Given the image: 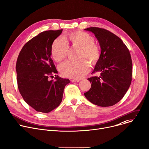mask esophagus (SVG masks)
<instances>
[{
    "label": "esophagus",
    "mask_w": 149,
    "mask_h": 149,
    "mask_svg": "<svg viewBox=\"0 0 149 149\" xmlns=\"http://www.w3.org/2000/svg\"><path fill=\"white\" fill-rule=\"evenodd\" d=\"M80 81V80H71V81L72 82V83H78Z\"/></svg>",
    "instance_id": "1"
}]
</instances>
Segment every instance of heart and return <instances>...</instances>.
I'll list each match as a JSON object with an SVG mask.
<instances>
[{
  "instance_id": "b5f03b06",
  "label": "heart",
  "mask_w": 149,
  "mask_h": 149,
  "mask_svg": "<svg viewBox=\"0 0 149 149\" xmlns=\"http://www.w3.org/2000/svg\"><path fill=\"white\" fill-rule=\"evenodd\" d=\"M66 42L62 38L54 41L51 48V54L54 60L59 62L66 58L69 47L80 48L79 57L86 58L95 65L101 57V49L95 44V39L91 35L82 31L72 32L67 36ZM91 70V64L86 59L77 62L68 61L59 66L62 76L69 78L80 79Z\"/></svg>"
}]
</instances>
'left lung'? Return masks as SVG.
I'll list each match as a JSON object with an SVG mask.
<instances>
[{
  "mask_svg": "<svg viewBox=\"0 0 149 149\" xmlns=\"http://www.w3.org/2000/svg\"><path fill=\"white\" fill-rule=\"evenodd\" d=\"M101 47V57L92 73L100 72V77L87 80L92 86L85 97L100 107L115 105L123 97L132 81V62L128 48L120 38L104 29L88 27Z\"/></svg>",
  "mask_w": 149,
  "mask_h": 149,
  "instance_id": "8db88e82",
  "label": "left lung"
}]
</instances>
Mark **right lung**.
<instances>
[{"label": "right lung", "mask_w": 149, "mask_h": 149, "mask_svg": "<svg viewBox=\"0 0 149 149\" xmlns=\"http://www.w3.org/2000/svg\"><path fill=\"white\" fill-rule=\"evenodd\" d=\"M62 29L41 32L29 41L19 52L16 63L17 80L24 101L38 112L49 113L62 101L65 86L70 83L58 77L51 58L52 45Z\"/></svg>", "instance_id": "add662e5"}]
</instances>
